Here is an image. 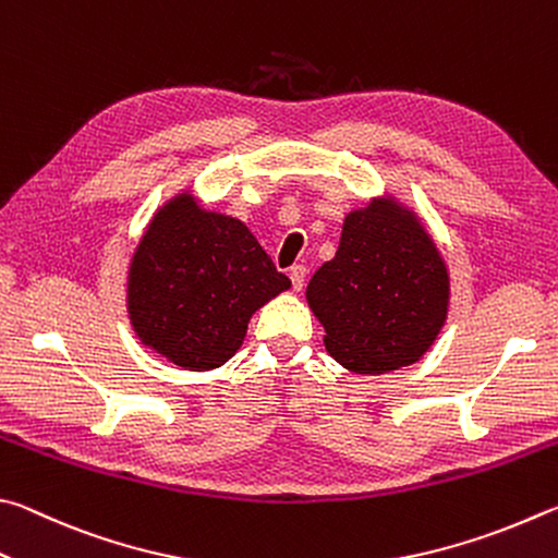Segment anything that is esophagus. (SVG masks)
<instances>
[{
  "mask_svg": "<svg viewBox=\"0 0 558 558\" xmlns=\"http://www.w3.org/2000/svg\"><path fill=\"white\" fill-rule=\"evenodd\" d=\"M289 279H291V287H294V291L304 289V281H306V267H304V264H294V267L289 269Z\"/></svg>",
  "mask_w": 558,
  "mask_h": 558,
  "instance_id": "obj_1",
  "label": "esophagus"
}]
</instances>
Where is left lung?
I'll return each instance as SVG.
<instances>
[{"instance_id":"8db88e82","label":"left lung","mask_w":558,"mask_h":558,"mask_svg":"<svg viewBox=\"0 0 558 558\" xmlns=\"http://www.w3.org/2000/svg\"><path fill=\"white\" fill-rule=\"evenodd\" d=\"M324 345L355 375L422 360L446 326L451 277L432 232L392 193L345 215L336 257L306 287Z\"/></svg>"}]
</instances>
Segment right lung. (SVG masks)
<instances>
[{"label": "right lung", "instance_id": "1", "mask_svg": "<svg viewBox=\"0 0 558 558\" xmlns=\"http://www.w3.org/2000/svg\"><path fill=\"white\" fill-rule=\"evenodd\" d=\"M289 287L247 225L183 189L156 208L134 247L126 316L142 345L208 373L238 353L250 318Z\"/></svg>", "mask_w": 558, "mask_h": 558}]
</instances>
